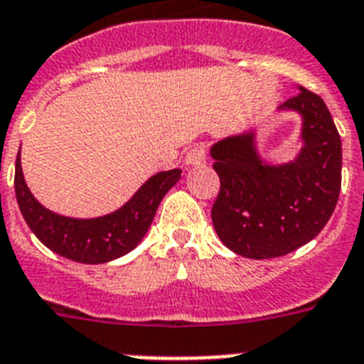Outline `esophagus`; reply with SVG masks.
Wrapping results in <instances>:
<instances>
[{
    "label": "esophagus",
    "mask_w": 364,
    "mask_h": 364,
    "mask_svg": "<svg viewBox=\"0 0 364 364\" xmlns=\"http://www.w3.org/2000/svg\"><path fill=\"white\" fill-rule=\"evenodd\" d=\"M207 161V151L205 148L201 146H196L192 150H188V154L185 156V164L186 166H200Z\"/></svg>",
    "instance_id": "esophagus-1"
}]
</instances>
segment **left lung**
Wrapping results in <instances>:
<instances>
[{"mask_svg": "<svg viewBox=\"0 0 364 364\" xmlns=\"http://www.w3.org/2000/svg\"><path fill=\"white\" fill-rule=\"evenodd\" d=\"M280 109L302 115L304 146L291 163H264L252 132L210 148L220 176L214 229L230 251L252 260L284 257L314 240L339 200L343 150L324 100L300 87Z\"/></svg>", "mask_w": 364, "mask_h": 364, "instance_id": "left-lung-1", "label": "left lung"}]
</instances>
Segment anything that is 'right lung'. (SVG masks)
Segmentation results:
<instances>
[{
  "instance_id": "right-lung-1",
  "label": "right lung",
  "mask_w": 364,
  "mask_h": 364,
  "mask_svg": "<svg viewBox=\"0 0 364 364\" xmlns=\"http://www.w3.org/2000/svg\"><path fill=\"white\" fill-rule=\"evenodd\" d=\"M179 178V168L156 173L115 213L91 220H78L50 213L34 200L23 179L18 151L14 191L27 225L46 247L80 264H106L137 247L150 229L161 200Z\"/></svg>"
}]
</instances>
